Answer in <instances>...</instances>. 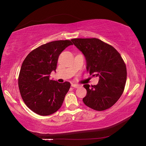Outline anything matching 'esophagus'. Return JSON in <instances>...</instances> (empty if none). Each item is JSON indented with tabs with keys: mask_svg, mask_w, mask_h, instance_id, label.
Instances as JSON below:
<instances>
[{
	"mask_svg": "<svg viewBox=\"0 0 146 146\" xmlns=\"http://www.w3.org/2000/svg\"><path fill=\"white\" fill-rule=\"evenodd\" d=\"M71 86H72V87H73V88H78V87H80V85L76 84H71Z\"/></svg>",
	"mask_w": 146,
	"mask_h": 146,
	"instance_id": "1",
	"label": "esophagus"
}]
</instances>
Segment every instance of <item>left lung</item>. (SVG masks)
Masks as SVG:
<instances>
[{
    "label": "left lung",
    "mask_w": 146,
    "mask_h": 146,
    "mask_svg": "<svg viewBox=\"0 0 146 146\" xmlns=\"http://www.w3.org/2000/svg\"><path fill=\"white\" fill-rule=\"evenodd\" d=\"M71 41L84 55L87 71L99 77L97 85H84L87 90L84 103L96 111L111 108L121 97L126 82V66L122 56L112 46L100 39L73 38Z\"/></svg>",
    "instance_id": "obj_1"
}]
</instances>
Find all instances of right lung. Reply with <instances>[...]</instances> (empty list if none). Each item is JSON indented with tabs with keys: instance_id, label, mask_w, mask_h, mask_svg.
<instances>
[{
	"instance_id": "right-lung-1",
	"label": "right lung",
	"mask_w": 146,
	"mask_h": 146,
	"mask_svg": "<svg viewBox=\"0 0 146 146\" xmlns=\"http://www.w3.org/2000/svg\"><path fill=\"white\" fill-rule=\"evenodd\" d=\"M72 44L68 40L50 42L31 51L23 61L18 80L20 93L26 105L36 114L51 115L62 104L70 83H58L49 76L56 70L60 54Z\"/></svg>"
}]
</instances>
